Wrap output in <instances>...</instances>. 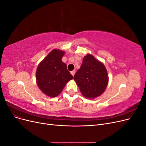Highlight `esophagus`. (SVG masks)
<instances>
[{"instance_id": "1", "label": "esophagus", "mask_w": 146, "mask_h": 146, "mask_svg": "<svg viewBox=\"0 0 146 146\" xmlns=\"http://www.w3.org/2000/svg\"><path fill=\"white\" fill-rule=\"evenodd\" d=\"M75 73H76V70H72V71L70 72V74H72V76H74V75H75Z\"/></svg>"}]
</instances>
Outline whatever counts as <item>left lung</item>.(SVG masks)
Segmentation results:
<instances>
[{
	"label": "left lung",
	"mask_w": 146,
	"mask_h": 146,
	"mask_svg": "<svg viewBox=\"0 0 146 146\" xmlns=\"http://www.w3.org/2000/svg\"><path fill=\"white\" fill-rule=\"evenodd\" d=\"M74 80L85 98L93 99L104 93L108 83V76L104 64L88 54L84 56Z\"/></svg>",
	"instance_id": "1"
}]
</instances>
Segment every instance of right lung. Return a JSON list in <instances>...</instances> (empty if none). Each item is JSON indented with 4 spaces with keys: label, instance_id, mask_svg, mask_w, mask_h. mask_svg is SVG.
<instances>
[{
    "label": "right lung",
    "instance_id": "1",
    "mask_svg": "<svg viewBox=\"0 0 146 146\" xmlns=\"http://www.w3.org/2000/svg\"><path fill=\"white\" fill-rule=\"evenodd\" d=\"M65 52L59 49L52 50L40 63L36 72V84L46 96L55 98L62 92L66 84L73 76L67 69L66 64L61 58Z\"/></svg>",
    "mask_w": 146,
    "mask_h": 146
}]
</instances>
